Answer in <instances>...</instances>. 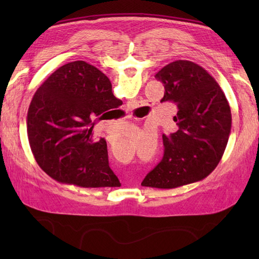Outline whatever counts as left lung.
<instances>
[{"label": "left lung", "instance_id": "8db88e82", "mask_svg": "<svg viewBox=\"0 0 259 259\" xmlns=\"http://www.w3.org/2000/svg\"><path fill=\"white\" fill-rule=\"evenodd\" d=\"M155 78L164 85L161 102L177 105V126L174 133L162 135L163 157L142 185L176 188L202 181L216 168L229 142V102L216 80L193 61H172Z\"/></svg>", "mask_w": 259, "mask_h": 259}]
</instances>
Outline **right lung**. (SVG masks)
Instances as JSON below:
<instances>
[{"label":"right lung","instance_id":"add662e5","mask_svg":"<svg viewBox=\"0 0 259 259\" xmlns=\"http://www.w3.org/2000/svg\"><path fill=\"white\" fill-rule=\"evenodd\" d=\"M121 104L109 78L85 61H72L52 73L27 113L29 146L43 171L80 187L121 186L109 168L106 140L93 139L96 120Z\"/></svg>","mask_w":259,"mask_h":259}]
</instances>
